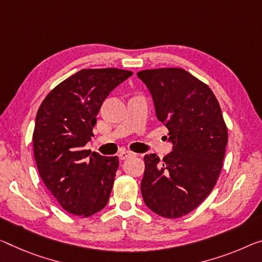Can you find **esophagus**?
I'll use <instances>...</instances> for the list:
<instances>
[{
	"label": "esophagus",
	"mask_w": 262,
	"mask_h": 262,
	"mask_svg": "<svg viewBox=\"0 0 262 262\" xmlns=\"http://www.w3.org/2000/svg\"><path fill=\"white\" fill-rule=\"evenodd\" d=\"M134 156H136V154H134V152H131V151H122L118 155L119 159H122V160L127 159V158H130V157H134Z\"/></svg>",
	"instance_id": "esophagus-1"
}]
</instances>
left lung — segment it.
Instances as JSON below:
<instances>
[{"mask_svg": "<svg viewBox=\"0 0 262 262\" xmlns=\"http://www.w3.org/2000/svg\"><path fill=\"white\" fill-rule=\"evenodd\" d=\"M154 97L157 118L173 143L163 160L144 157V203L176 219L196 208L214 188L228 140L223 112L210 86L182 68L139 71Z\"/></svg>", "mask_w": 262, "mask_h": 262, "instance_id": "1", "label": "left lung"}]
</instances>
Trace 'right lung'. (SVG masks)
I'll return each mask as SVG.
<instances>
[{
	"label": "right lung",
	"instance_id": "1",
	"mask_svg": "<svg viewBox=\"0 0 262 262\" xmlns=\"http://www.w3.org/2000/svg\"><path fill=\"white\" fill-rule=\"evenodd\" d=\"M132 71L82 69L56 85L38 107L33 134L39 177L63 210L88 218L105 207L119 166L84 146L106 96Z\"/></svg>",
	"mask_w": 262,
	"mask_h": 262
}]
</instances>
